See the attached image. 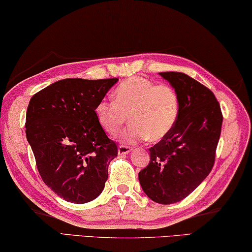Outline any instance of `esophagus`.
<instances>
[{"label":"esophagus","instance_id":"obj_1","mask_svg":"<svg viewBox=\"0 0 252 252\" xmlns=\"http://www.w3.org/2000/svg\"><path fill=\"white\" fill-rule=\"evenodd\" d=\"M131 150H133V148H131L130 146L119 145V146H118V154H119V155H126V154L130 153Z\"/></svg>","mask_w":252,"mask_h":252}]
</instances>
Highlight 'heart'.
Wrapping results in <instances>:
<instances>
[{
  "label": "heart",
  "mask_w": 252,
  "mask_h": 252,
  "mask_svg": "<svg viewBox=\"0 0 252 252\" xmlns=\"http://www.w3.org/2000/svg\"><path fill=\"white\" fill-rule=\"evenodd\" d=\"M180 108L179 94L172 86L131 77L118 85L114 101H99L94 113L99 125L110 136L118 135L129 117L133 125L121 139L133 144L146 138L151 142L164 139L174 128Z\"/></svg>",
  "instance_id": "b5f03b06"
}]
</instances>
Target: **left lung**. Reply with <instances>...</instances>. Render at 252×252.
Listing matches in <instances>:
<instances>
[{
	"label": "left lung",
	"mask_w": 252,
	"mask_h": 252,
	"mask_svg": "<svg viewBox=\"0 0 252 252\" xmlns=\"http://www.w3.org/2000/svg\"><path fill=\"white\" fill-rule=\"evenodd\" d=\"M176 90L180 115L166 137L150 148V163L138 173L145 194L159 204L187 197L211 172L222 113L209 88L183 72H159Z\"/></svg>",
	"instance_id": "obj_1"
}]
</instances>
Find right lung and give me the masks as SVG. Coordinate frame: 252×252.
Here are the masks:
<instances>
[{"mask_svg": "<svg viewBox=\"0 0 252 252\" xmlns=\"http://www.w3.org/2000/svg\"><path fill=\"white\" fill-rule=\"evenodd\" d=\"M118 81L68 78L33 94L26 119L27 139L43 182L71 203L100 194L117 145L97 121L96 106Z\"/></svg>", "mask_w": 252, "mask_h": 252, "instance_id": "1", "label": "right lung"}]
</instances>
